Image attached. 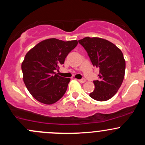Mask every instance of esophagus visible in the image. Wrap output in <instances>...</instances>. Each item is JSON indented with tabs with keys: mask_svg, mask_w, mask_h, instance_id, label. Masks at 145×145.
Instances as JSON below:
<instances>
[{
	"mask_svg": "<svg viewBox=\"0 0 145 145\" xmlns=\"http://www.w3.org/2000/svg\"><path fill=\"white\" fill-rule=\"evenodd\" d=\"M78 81H79L80 83H85V82H86V79H85V78H82V79L78 80Z\"/></svg>",
	"mask_w": 145,
	"mask_h": 145,
	"instance_id": "34e87169",
	"label": "esophagus"
}]
</instances>
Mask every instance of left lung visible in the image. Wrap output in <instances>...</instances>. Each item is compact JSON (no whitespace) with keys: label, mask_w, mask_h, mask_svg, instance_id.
<instances>
[{"label":"left lung","mask_w":145,"mask_h":145,"mask_svg":"<svg viewBox=\"0 0 145 145\" xmlns=\"http://www.w3.org/2000/svg\"><path fill=\"white\" fill-rule=\"evenodd\" d=\"M78 43L88 52L94 67L100 69L99 79L94 81L95 90L90 97L97 101L112 98L123 81L125 61L119 48L106 39L86 37Z\"/></svg>","instance_id":"1"}]
</instances>
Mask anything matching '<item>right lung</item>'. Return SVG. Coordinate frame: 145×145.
<instances>
[{
  "mask_svg": "<svg viewBox=\"0 0 145 145\" xmlns=\"http://www.w3.org/2000/svg\"><path fill=\"white\" fill-rule=\"evenodd\" d=\"M78 44L76 40L57 39L42 40L26 54L22 63L23 81L27 90L39 102L52 105L62 97L70 78L55 72L66 57Z\"/></svg>",
  "mask_w": 145,
  "mask_h": 145,
  "instance_id": "obj_1",
  "label": "right lung"
}]
</instances>
